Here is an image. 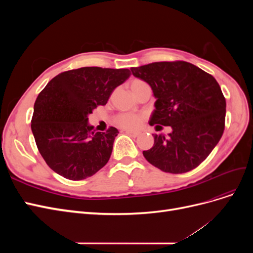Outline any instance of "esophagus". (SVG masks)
<instances>
[{
  "label": "esophagus",
  "instance_id": "obj_1",
  "mask_svg": "<svg viewBox=\"0 0 253 253\" xmlns=\"http://www.w3.org/2000/svg\"><path fill=\"white\" fill-rule=\"evenodd\" d=\"M126 133L128 135V136H131V137H137V136H139V132H134V131H128V129H126Z\"/></svg>",
  "mask_w": 253,
  "mask_h": 253
}]
</instances>
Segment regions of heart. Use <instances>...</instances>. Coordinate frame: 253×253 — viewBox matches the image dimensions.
Returning a JSON list of instances; mask_svg holds the SVG:
<instances>
[{
	"label": "heart",
	"mask_w": 253,
	"mask_h": 253,
	"mask_svg": "<svg viewBox=\"0 0 253 253\" xmlns=\"http://www.w3.org/2000/svg\"><path fill=\"white\" fill-rule=\"evenodd\" d=\"M144 81L139 80V79H135L131 82V88L132 90H135L136 88H138L142 85H145ZM143 118L139 115L136 114H119L118 116L115 118V124H116L118 126L126 128V129H135L137 127H139V126L141 125Z\"/></svg>",
	"instance_id": "b5f03b06"
}]
</instances>
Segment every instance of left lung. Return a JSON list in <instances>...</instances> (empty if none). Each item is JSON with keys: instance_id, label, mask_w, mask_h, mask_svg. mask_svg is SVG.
<instances>
[{"instance_id": "obj_1", "label": "left lung", "mask_w": 253, "mask_h": 253, "mask_svg": "<svg viewBox=\"0 0 253 253\" xmlns=\"http://www.w3.org/2000/svg\"><path fill=\"white\" fill-rule=\"evenodd\" d=\"M135 77L150 84L155 111L150 125L171 126L166 138L155 134L144 158L164 172L186 173L209 156L223 136L226 99L212 75L186 61H164L132 67Z\"/></svg>"}]
</instances>
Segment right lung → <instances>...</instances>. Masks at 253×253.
Wrapping results in <instances>:
<instances>
[{
	"mask_svg": "<svg viewBox=\"0 0 253 253\" xmlns=\"http://www.w3.org/2000/svg\"><path fill=\"white\" fill-rule=\"evenodd\" d=\"M129 76L127 68L81 67L57 75L40 91L30 126L37 148L52 171L82 180L108 164L118 129L95 132L87 115L105 105Z\"/></svg>",
	"mask_w": 253,
	"mask_h": 253,
	"instance_id": "right-lung-1",
	"label": "right lung"
}]
</instances>
